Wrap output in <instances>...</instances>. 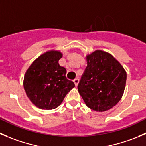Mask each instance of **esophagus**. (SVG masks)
Instances as JSON below:
<instances>
[{
	"label": "esophagus",
	"mask_w": 146,
	"mask_h": 146,
	"mask_svg": "<svg viewBox=\"0 0 146 146\" xmlns=\"http://www.w3.org/2000/svg\"><path fill=\"white\" fill-rule=\"evenodd\" d=\"M73 82H74V83L75 86H77L78 84H79V79H77V78H76V79H74V80H73Z\"/></svg>",
	"instance_id": "esophagus-1"
}]
</instances>
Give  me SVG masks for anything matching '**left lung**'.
<instances>
[{"mask_svg":"<svg viewBox=\"0 0 146 146\" xmlns=\"http://www.w3.org/2000/svg\"><path fill=\"white\" fill-rule=\"evenodd\" d=\"M86 61L87 66L77 86L79 93L92 110H109L123 94L126 72L111 54L102 50L86 56Z\"/></svg>","mask_w":146,"mask_h":146,"instance_id":"left-lung-1","label":"left lung"}]
</instances>
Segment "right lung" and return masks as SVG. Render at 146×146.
Returning a JSON list of instances; mask_svg holds the SVG:
<instances>
[{"label": "right lung", "instance_id": "1", "mask_svg": "<svg viewBox=\"0 0 146 146\" xmlns=\"http://www.w3.org/2000/svg\"><path fill=\"white\" fill-rule=\"evenodd\" d=\"M62 57L59 51L47 52L33 62L25 74L26 94L39 109L57 108L75 86L73 82L66 78V69L59 64Z\"/></svg>", "mask_w": 146, "mask_h": 146}]
</instances>
